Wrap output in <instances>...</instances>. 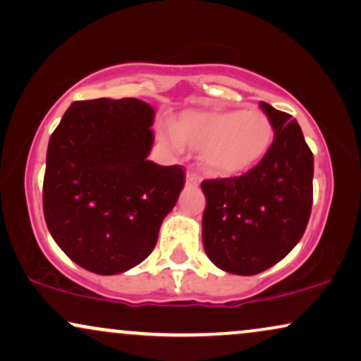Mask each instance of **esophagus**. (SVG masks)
<instances>
[{
	"label": "esophagus",
	"mask_w": 361,
	"mask_h": 361,
	"mask_svg": "<svg viewBox=\"0 0 361 361\" xmlns=\"http://www.w3.org/2000/svg\"><path fill=\"white\" fill-rule=\"evenodd\" d=\"M198 181H200V176L196 175V173H193V171H188L186 173V185H198Z\"/></svg>",
	"instance_id": "obj_1"
}]
</instances>
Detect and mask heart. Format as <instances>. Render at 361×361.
I'll use <instances>...</instances> for the list:
<instances>
[{
  "mask_svg": "<svg viewBox=\"0 0 361 361\" xmlns=\"http://www.w3.org/2000/svg\"><path fill=\"white\" fill-rule=\"evenodd\" d=\"M180 147L200 153L203 171L235 178L252 171L270 153L275 128L259 109L186 111L173 123Z\"/></svg>",
  "mask_w": 361,
  "mask_h": 361,
  "instance_id": "heart-1",
  "label": "heart"
}]
</instances>
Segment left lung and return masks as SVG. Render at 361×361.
Segmentation results:
<instances>
[{
  "label": "left lung",
  "mask_w": 361,
  "mask_h": 361,
  "mask_svg": "<svg viewBox=\"0 0 361 361\" xmlns=\"http://www.w3.org/2000/svg\"><path fill=\"white\" fill-rule=\"evenodd\" d=\"M275 128L270 153L252 171L202 183L203 246L218 268L257 275L295 248L313 203V153L288 113L262 102Z\"/></svg>",
  "instance_id": "8db88e82"
}]
</instances>
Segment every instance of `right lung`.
<instances>
[{
    "mask_svg": "<svg viewBox=\"0 0 361 361\" xmlns=\"http://www.w3.org/2000/svg\"><path fill=\"white\" fill-rule=\"evenodd\" d=\"M153 121L136 98L75 102L49 138L44 220L85 270L116 275L143 262L183 190V168L148 159Z\"/></svg>",
    "mask_w": 361,
    "mask_h": 361,
    "instance_id": "1",
    "label": "right lung"
}]
</instances>
